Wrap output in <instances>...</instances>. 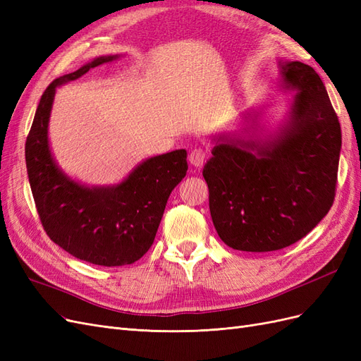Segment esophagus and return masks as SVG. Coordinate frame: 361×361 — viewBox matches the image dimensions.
I'll return each instance as SVG.
<instances>
[{
    "mask_svg": "<svg viewBox=\"0 0 361 361\" xmlns=\"http://www.w3.org/2000/svg\"><path fill=\"white\" fill-rule=\"evenodd\" d=\"M191 166L194 167H202L203 162L206 159V150L202 147H195L190 152V157H188Z\"/></svg>",
    "mask_w": 361,
    "mask_h": 361,
    "instance_id": "1",
    "label": "esophagus"
}]
</instances>
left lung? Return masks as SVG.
Segmentation results:
<instances>
[{
    "mask_svg": "<svg viewBox=\"0 0 361 361\" xmlns=\"http://www.w3.org/2000/svg\"><path fill=\"white\" fill-rule=\"evenodd\" d=\"M279 66L283 89L297 92L286 122L262 138L255 128L259 113L248 114L254 129L218 135L203 169L215 231L233 250L289 247L313 231L334 202L342 133L329 93L309 64Z\"/></svg>",
    "mask_w": 361,
    "mask_h": 361,
    "instance_id": "8db88e82",
    "label": "left lung"
}]
</instances>
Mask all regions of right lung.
<instances>
[{
	"instance_id": "obj_1",
	"label": "right lung",
	"mask_w": 361,
	"mask_h": 361,
	"mask_svg": "<svg viewBox=\"0 0 361 361\" xmlns=\"http://www.w3.org/2000/svg\"><path fill=\"white\" fill-rule=\"evenodd\" d=\"M116 59L97 57L54 80L40 97L25 143L30 187L47 235L76 259L101 267L130 265L147 253L170 194L188 170L185 149L143 161L111 187H85L57 166L48 140L56 89Z\"/></svg>"
}]
</instances>
